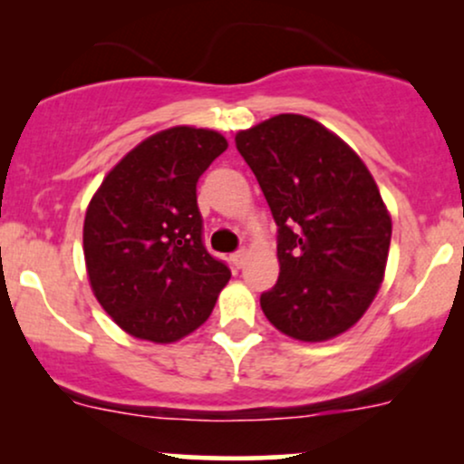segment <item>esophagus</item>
Listing matches in <instances>:
<instances>
[{
	"mask_svg": "<svg viewBox=\"0 0 464 464\" xmlns=\"http://www.w3.org/2000/svg\"><path fill=\"white\" fill-rule=\"evenodd\" d=\"M231 262L237 266V268H242L244 266V262H246V250L244 248H239V250H236V253L231 255Z\"/></svg>",
	"mask_w": 464,
	"mask_h": 464,
	"instance_id": "esophagus-1",
	"label": "esophagus"
}]
</instances>
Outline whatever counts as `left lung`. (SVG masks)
<instances>
[{
	"instance_id": "8db88e82",
	"label": "left lung",
	"mask_w": 464,
	"mask_h": 464,
	"mask_svg": "<svg viewBox=\"0 0 464 464\" xmlns=\"http://www.w3.org/2000/svg\"><path fill=\"white\" fill-rule=\"evenodd\" d=\"M236 146L276 222L279 279L262 310L281 334L321 343L369 310L384 279L392 222L351 148L305 115L239 130Z\"/></svg>"
}]
</instances>
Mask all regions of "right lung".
<instances>
[{
  "label": "right lung",
  "instance_id": "right-lung-1",
  "mask_svg": "<svg viewBox=\"0 0 464 464\" xmlns=\"http://www.w3.org/2000/svg\"><path fill=\"white\" fill-rule=\"evenodd\" d=\"M216 130L174 126L106 174L84 216V262L104 312L135 338L177 343L214 310L231 270L202 242L196 183L227 150Z\"/></svg>",
  "mask_w": 464,
  "mask_h": 464
}]
</instances>
